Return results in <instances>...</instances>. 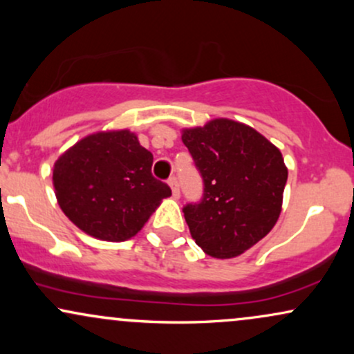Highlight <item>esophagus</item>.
Here are the masks:
<instances>
[{"label":"esophagus","instance_id":"esophagus-1","mask_svg":"<svg viewBox=\"0 0 354 354\" xmlns=\"http://www.w3.org/2000/svg\"><path fill=\"white\" fill-rule=\"evenodd\" d=\"M169 186H171V191H173V196L178 198L180 196V185H178V178L176 176H171L169 178Z\"/></svg>","mask_w":354,"mask_h":354}]
</instances>
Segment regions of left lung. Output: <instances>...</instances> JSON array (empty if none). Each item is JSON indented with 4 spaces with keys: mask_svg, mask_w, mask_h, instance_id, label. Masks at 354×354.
<instances>
[{
    "mask_svg": "<svg viewBox=\"0 0 354 354\" xmlns=\"http://www.w3.org/2000/svg\"><path fill=\"white\" fill-rule=\"evenodd\" d=\"M181 138L203 178L201 200L183 208L191 236L214 258L245 253L281 213L288 180L281 153L256 129L225 118Z\"/></svg>",
    "mask_w": 354,
    "mask_h": 354,
    "instance_id": "1",
    "label": "left lung"
}]
</instances>
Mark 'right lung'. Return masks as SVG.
I'll use <instances>...</instances> for the list:
<instances>
[{"label": "right lung", "instance_id": "1", "mask_svg": "<svg viewBox=\"0 0 354 354\" xmlns=\"http://www.w3.org/2000/svg\"><path fill=\"white\" fill-rule=\"evenodd\" d=\"M151 165L153 154L128 129L83 138L53 168L61 209L89 236L133 238L171 194L166 183L153 176Z\"/></svg>", "mask_w": 354, "mask_h": 354}]
</instances>
